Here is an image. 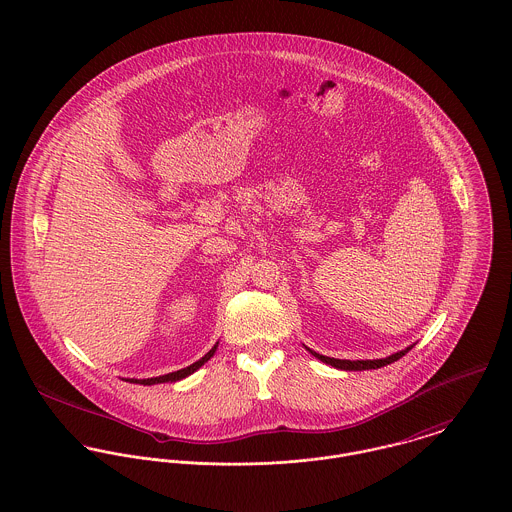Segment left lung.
<instances>
[{"label": "left lung", "instance_id": "left-lung-1", "mask_svg": "<svg viewBox=\"0 0 512 512\" xmlns=\"http://www.w3.org/2000/svg\"><path fill=\"white\" fill-rule=\"evenodd\" d=\"M412 347H414V343H412V345H408V347H404L402 351H397V353L389 355V357H383V359H357V361H349V359H334V357L320 355V353L312 351L310 347H306V349H308L316 359H320L322 363L332 365V367L341 369V371H365V369H379V367H385V365H389V363H395V361H398L402 355H406Z\"/></svg>", "mask_w": 512, "mask_h": 512}]
</instances>
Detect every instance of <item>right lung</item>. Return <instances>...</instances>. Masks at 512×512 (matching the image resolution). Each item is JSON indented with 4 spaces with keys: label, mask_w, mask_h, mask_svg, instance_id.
I'll return each mask as SVG.
<instances>
[{
    "label": "right lung",
    "mask_w": 512,
    "mask_h": 512,
    "mask_svg": "<svg viewBox=\"0 0 512 512\" xmlns=\"http://www.w3.org/2000/svg\"><path fill=\"white\" fill-rule=\"evenodd\" d=\"M216 349H218V343L202 357V359H198L196 363H192V365H188V367H184V369H178V371H172V373H167V375H161V377H151V379H127L129 383H137V385H159V383H176V381H180V379H186L188 375H192L194 371H198L206 361H210L212 357H214V353H216Z\"/></svg>",
    "instance_id": "right-lung-1"
}]
</instances>
